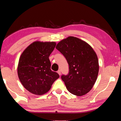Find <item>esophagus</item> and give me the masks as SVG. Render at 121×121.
Segmentation results:
<instances>
[{
	"label": "esophagus",
	"instance_id": "obj_1",
	"mask_svg": "<svg viewBox=\"0 0 121 121\" xmlns=\"http://www.w3.org/2000/svg\"><path fill=\"white\" fill-rule=\"evenodd\" d=\"M57 73H58V74H59V75H61V71H60V70H59L58 71H57Z\"/></svg>",
	"mask_w": 121,
	"mask_h": 121
}]
</instances>
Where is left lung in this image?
<instances>
[{"label":"left lung","instance_id":"obj_1","mask_svg":"<svg viewBox=\"0 0 121 121\" xmlns=\"http://www.w3.org/2000/svg\"><path fill=\"white\" fill-rule=\"evenodd\" d=\"M56 48L69 65L68 74L61 76L68 91L77 96L86 95L95 85L99 73L95 51L86 42L73 36L61 40Z\"/></svg>","mask_w":121,"mask_h":121}]
</instances>
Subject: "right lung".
Returning <instances> with one entry per match:
<instances>
[{"label":"right lung","mask_w":121,"mask_h":121,"mask_svg":"<svg viewBox=\"0 0 121 121\" xmlns=\"http://www.w3.org/2000/svg\"><path fill=\"white\" fill-rule=\"evenodd\" d=\"M56 43L36 41L22 52L17 66V74L24 87L30 93L41 95L49 91L59 78L57 73L51 70L49 59Z\"/></svg>","instance_id":"1"}]
</instances>
